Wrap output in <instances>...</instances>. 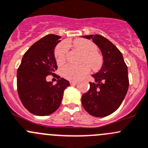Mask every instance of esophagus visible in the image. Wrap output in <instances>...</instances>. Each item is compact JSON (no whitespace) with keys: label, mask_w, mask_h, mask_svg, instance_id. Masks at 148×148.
Masks as SVG:
<instances>
[{"label":"esophagus","mask_w":148,"mask_h":148,"mask_svg":"<svg viewBox=\"0 0 148 148\" xmlns=\"http://www.w3.org/2000/svg\"><path fill=\"white\" fill-rule=\"evenodd\" d=\"M77 81H71L70 82V84L71 85H75V84H77Z\"/></svg>","instance_id":"34e87169"}]
</instances>
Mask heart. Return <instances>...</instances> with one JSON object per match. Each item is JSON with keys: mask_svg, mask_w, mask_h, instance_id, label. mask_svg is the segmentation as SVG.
<instances>
[{"mask_svg": "<svg viewBox=\"0 0 148 148\" xmlns=\"http://www.w3.org/2000/svg\"><path fill=\"white\" fill-rule=\"evenodd\" d=\"M74 45L76 48L84 54L83 57L84 64L81 66H74L68 64L61 70L62 76L66 79L77 81L88 74L90 71V66L95 71L100 69L103 64V57L97 52V46L91 41L84 39H77L74 40ZM68 51V45L65 42L57 46L55 51V57L58 64H62L65 61ZM88 63L89 65L87 64Z\"/></svg>", "mask_w": 148, "mask_h": 148, "instance_id": "1", "label": "heart"}]
</instances>
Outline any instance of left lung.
Returning <instances> with one entry per match:
<instances>
[{"label":"left lung","instance_id":"obj_1","mask_svg":"<svg viewBox=\"0 0 148 148\" xmlns=\"http://www.w3.org/2000/svg\"><path fill=\"white\" fill-rule=\"evenodd\" d=\"M100 48L103 65L92 74L95 82H90V90L82 96V104L88 114L105 117L113 114L124 100L129 88L128 69L122 53L112 43L100 34L82 36Z\"/></svg>","mask_w":148,"mask_h":148}]
</instances>
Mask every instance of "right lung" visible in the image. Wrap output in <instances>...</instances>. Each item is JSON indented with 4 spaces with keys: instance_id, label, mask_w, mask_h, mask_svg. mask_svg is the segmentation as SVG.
Segmentation results:
<instances>
[{
    "instance_id": "right-lung-1",
    "label": "right lung",
    "mask_w": 148,
    "mask_h": 148,
    "mask_svg": "<svg viewBox=\"0 0 148 148\" xmlns=\"http://www.w3.org/2000/svg\"><path fill=\"white\" fill-rule=\"evenodd\" d=\"M60 36L48 34L34 42L24 53L17 69V91L23 106L36 116H48L59 108L69 82L57 75L53 85L46 77L55 74L57 63L54 51Z\"/></svg>"
}]
</instances>
